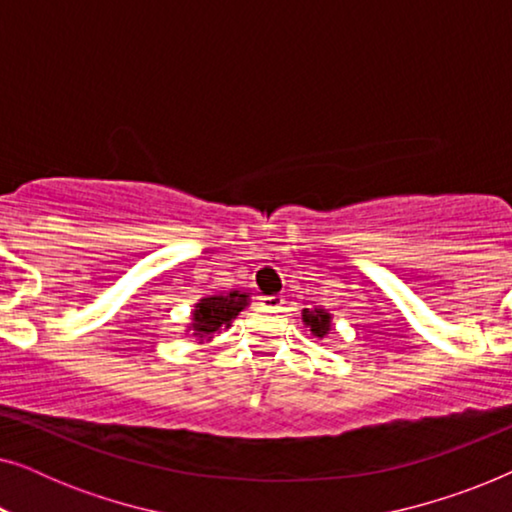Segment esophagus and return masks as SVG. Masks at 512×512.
<instances>
[{
    "label": "esophagus",
    "instance_id": "1",
    "mask_svg": "<svg viewBox=\"0 0 512 512\" xmlns=\"http://www.w3.org/2000/svg\"><path fill=\"white\" fill-rule=\"evenodd\" d=\"M261 305H263L268 312H282L284 298L277 296V293H275V296H263V298H261Z\"/></svg>",
    "mask_w": 512,
    "mask_h": 512
}]
</instances>
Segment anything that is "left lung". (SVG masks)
<instances>
[{
    "label": "left lung",
    "mask_w": 512,
    "mask_h": 512,
    "mask_svg": "<svg viewBox=\"0 0 512 512\" xmlns=\"http://www.w3.org/2000/svg\"><path fill=\"white\" fill-rule=\"evenodd\" d=\"M303 321L307 326H310V331L317 335V338H324V335L331 331V314L324 312V310H317V307H314L312 312L305 310Z\"/></svg>",
    "instance_id": "1"
}]
</instances>
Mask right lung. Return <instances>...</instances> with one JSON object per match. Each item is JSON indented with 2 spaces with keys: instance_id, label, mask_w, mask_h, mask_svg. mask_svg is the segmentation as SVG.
Here are the masks:
<instances>
[{
  "instance_id": "right-lung-1",
  "label": "right lung",
  "mask_w": 512,
  "mask_h": 512,
  "mask_svg": "<svg viewBox=\"0 0 512 512\" xmlns=\"http://www.w3.org/2000/svg\"><path fill=\"white\" fill-rule=\"evenodd\" d=\"M247 305V296L240 291L228 293V296H207L195 305L193 312V331L195 335H212L219 328L228 326L237 314Z\"/></svg>"
}]
</instances>
